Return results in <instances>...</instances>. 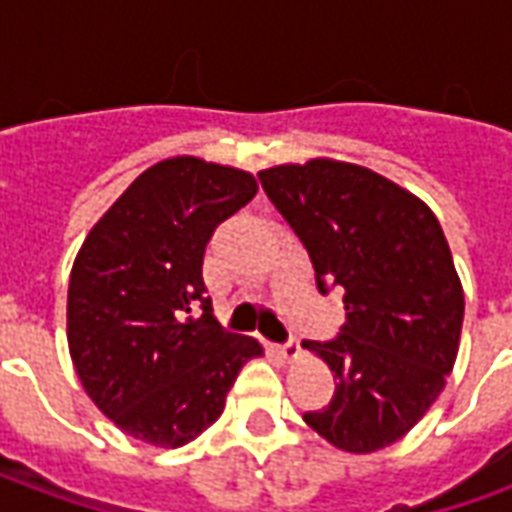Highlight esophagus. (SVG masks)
<instances>
[{"instance_id": "34e87169", "label": "esophagus", "mask_w": 512, "mask_h": 512, "mask_svg": "<svg viewBox=\"0 0 512 512\" xmlns=\"http://www.w3.org/2000/svg\"><path fill=\"white\" fill-rule=\"evenodd\" d=\"M274 351H277L279 359H285V362H296L301 354V345H299V340H288L285 345H277Z\"/></svg>"}]
</instances>
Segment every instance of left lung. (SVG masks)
I'll return each mask as SVG.
<instances>
[{"label": "left lung", "mask_w": 512, "mask_h": 512, "mask_svg": "<svg viewBox=\"0 0 512 512\" xmlns=\"http://www.w3.org/2000/svg\"><path fill=\"white\" fill-rule=\"evenodd\" d=\"M310 252L318 288L345 290L343 334L304 340L337 386L304 422L337 450L367 455L403 439L452 373L463 285L436 213L395 180L337 158L257 172Z\"/></svg>", "instance_id": "8db88e82"}]
</instances>
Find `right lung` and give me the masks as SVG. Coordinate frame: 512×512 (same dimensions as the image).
Returning a JSON list of instances; mask_svg holds the SVG:
<instances>
[{"instance_id":"obj_1","label":"right lung","mask_w":512,"mask_h":512,"mask_svg":"<svg viewBox=\"0 0 512 512\" xmlns=\"http://www.w3.org/2000/svg\"><path fill=\"white\" fill-rule=\"evenodd\" d=\"M255 194L246 169L164 158L84 238L68 285V351L84 392L131 439L161 450L197 439L222 417L241 367L263 356L255 337L219 326L202 282L213 230Z\"/></svg>"}]
</instances>
